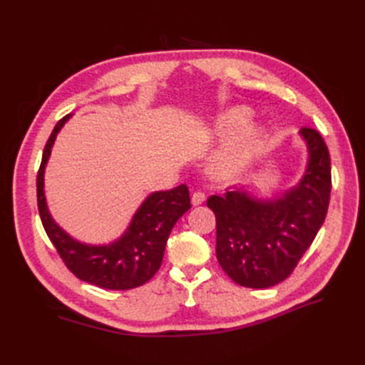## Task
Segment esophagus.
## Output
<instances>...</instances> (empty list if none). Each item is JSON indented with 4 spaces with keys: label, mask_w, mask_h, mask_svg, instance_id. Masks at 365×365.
Returning <instances> with one entry per match:
<instances>
[{
    "label": "esophagus",
    "mask_w": 365,
    "mask_h": 365,
    "mask_svg": "<svg viewBox=\"0 0 365 365\" xmlns=\"http://www.w3.org/2000/svg\"><path fill=\"white\" fill-rule=\"evenodd\" d=\"M204 201H205V193L204 192H201V190L193 192V195H192V204L193 205H200Z\"/></svg>",
    "instance_id": "34e87169"
}]
</instances>
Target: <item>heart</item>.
<instances>
[{
	"mask_svg": "<svg viewBox=\"0 0 365 365\" xmlns=\"http://www.w3.org/2000/svg\"><path fill=\"white\" fill-rule=\"evenodd\" d=\"M252 118L251 108L236 106L231 108L222 117L219 118L216 125V132L219 135H233L237 130L244 129L250 125ZM263 146V132L260 129L248 130L233 145L219 152L213 169L220 180H235L244 173L250 165L257 158Z\"/></svg>",
	"mask_w": 365,
	"mask_h": 365,
	"instance_id": "1",
	"label": "heart"
}]
</instances>
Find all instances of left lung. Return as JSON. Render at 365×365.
Listing matches in <instances>:
<instances>
[{
  "instance_id": "8db88e82",
  "label": "left lung",
  "mask_w": 365,
  "mask_h": 365,
  "mask_svg": "<svg viewBox=\"0 0 365 365\" xmlns=\"http://www.w3.org/2000/svg\"><path fill=\"white\" fill-rule=\"evenodd\" d=\"M307 164L302 180L272 200L247 189L210 196L216 215V257L228 277L252 289L288 279L322 228L332 189L329 149L319 132L302 128Z\"/></svg>"
}]
</instances>
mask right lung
Here are the masks:
<instances>
[{
  "instance_id": "add662e5",
  "label": "right lung",
  "mask_w": 365,
  "mask_h": 365,
  "mask_svg": "<svg viewBox=\"0 0 365 365\" xmlns=\"http://www.w3.org/2000/svg\"><path fill=\"white\" fill-rule=\"evenodd\" d=\"M70 117L71 114L58 121L43 148L36 178L42 225L61 259L77 279L103 289L125 291L137 288L149 282L160 269L173 225L187 210H190L189 189L181 184L172 190L150 193L138 207L128 230L111 244L88 245L73 239L54 222L43 193V173L51 148L58 132Z\"/></svg>"
}]
</instances>
